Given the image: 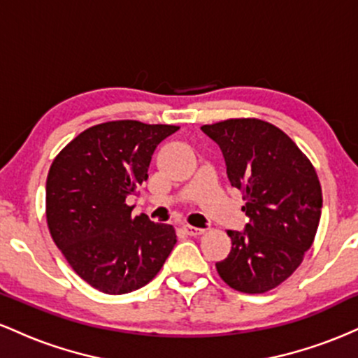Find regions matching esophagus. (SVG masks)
Instances as JSON below:
<instances>
[{"instance_id":"34e87169","label":"esophagus","mask_w":358,"mask_h":358,"mask_svg":"<svg viewBox=\"0 0 358 358\" xmlns=\"http://www.w3.org/2000/svg\"><path fill=\"white\" fill-rule=\"evenodd\" d=\"M183 231L188 234V236L192 237H196V236H202L205 232V229H200V227H193V225H183Z\"/></svg>"}]
</instances>
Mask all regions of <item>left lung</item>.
<instances>
[{
  "label": "left lung",
  "mask_w": 358,
  "mask_h": 358,
  "mask_svg": "<svg viewBox=\"0 0 358 358\" xmlns=\"http://www.w3.org/2000/svg\"><path fill=\"white\" fill-rule=\"evenodd\" d=\"M202 131L222 150L249 217L242 232L227 231L232 249L217 273L241 293H266L298 269L313 244L323 203L318 175L293 139L261 119H227Z\"/></svg>",
  "instance_id": "obj_1"
}]
</instances>
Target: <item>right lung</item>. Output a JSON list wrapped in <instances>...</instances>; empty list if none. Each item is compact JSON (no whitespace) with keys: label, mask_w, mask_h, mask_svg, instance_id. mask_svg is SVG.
Instances as JSON below:
<instances>
[{"label":"right lung","mask_w":358,"mask_h":358,"mask_svg":"<svg viewBox=\"0 0 358 358\" xmlns=\"http://www.w3.org/2000/svg\"><path fill=\"white\" fill-rule=\"evenodd\" d=\"M178 126L109 121L73 138L47 176V224L79 276L106 294L153 279L176 244L173 225L133 217L126 199L148 180L151 156Z\"/></svg>","instance_id":"obj_1"}]
</instances>
